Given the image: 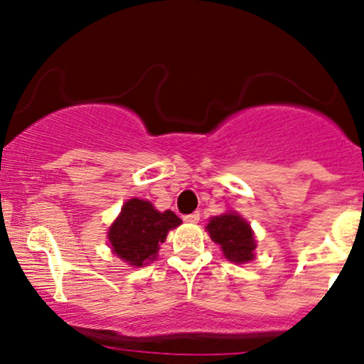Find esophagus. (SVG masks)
Masks as SVG:
<instances>
[{
  "label": "esophagus",
  "mask_w": 364,
  "mask_h": 364,
  "mask_svg": "<svg viewBox=\"0 0 364 364\" xmlns=\"http://www.w3.org/2000/svg\"><path fill=\"white\" fill-rule=\"evenodd\" d=\"M183 220H185V223H198L200 220V212H193V214H188V215H185L183 217Z\"/></svg>",
  "instance_id": "1"
}]
</instances>
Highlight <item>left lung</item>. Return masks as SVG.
<instances>
[{
  "label": "left lung",
  "instance_id": "1",
  "mask_svg": "<svg viewBox=\"0 0 364 364\" xmlns=\"http://www.w3.org/2000/svg\"><path fill=\"white\" fill-rule=\"evenodd\" d=\"M207 232L210 240L220 246L224 257L229 262L246 263L255 258V241L253 231L250 224L236 212L212 217L207 224Z\"/></svg>",
  "mask_w": 364,
  "mask_h": 364
}]
</instances>
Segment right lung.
I'll return each mask as SVG.
<instances>
[{
  "label": "right lung",
  "mask_w": 364,
  "mask_h": 364,
  "mask_svg": "<svg viewBox=\"0 0 364 364\" xmlns=\"http://www.w3.org/2000/svg\"><path fill=\"white\" fill-rule=\"evenodd\" d=\"M181 219L174 212H159L147 200L132 198L121 208L107 232L111 250L129 267H144L156 260L161 243Z\"/></svg>",
  "instance_id": "add662e5"
}]
</instances>
